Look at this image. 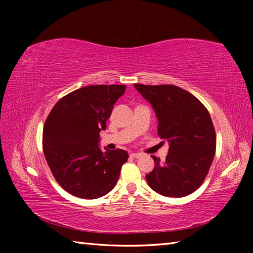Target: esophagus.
Segmentation results:
<instances>
[{"mask_svg":"<svg viewBox=\"0 0 253 253\" xmlns=\"http://www.w3.org/2000/svg\"><path fill=\"white\" fill-rule=\"evenodd\" d=\"M130 156L134 157V158H138V157L142 156V154H139V153H131Z\"/></svg>","mask_w":253,"mask_h":253,"instance_id":"obj_1","label":"esophagus"}]
</instances>
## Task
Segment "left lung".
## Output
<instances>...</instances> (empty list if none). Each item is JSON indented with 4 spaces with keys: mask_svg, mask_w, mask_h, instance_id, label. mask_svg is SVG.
<instances>
[{
    "mask_svg": "<svg viewBox=\"0 0 253 253\" xmlns=\"http://www.w3.org/2000/svg\"><path fill=\"white\" fill-rule=\"evenodd\" d=\"M134 87L152 105L161 138L169 148L164 163L153 156L155 168L146 181L156 193L182 198L203 183L215 154V130L207 108L192 93L172 84Z\"/></svg>",
    "mask_w": 253,
    "mask_h": 253,
    "instance_id": "8db88e82",
    "label": "left lung"
}]
</instances>
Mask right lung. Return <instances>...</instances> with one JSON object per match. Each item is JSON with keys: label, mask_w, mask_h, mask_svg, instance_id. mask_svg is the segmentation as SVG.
<instances>
[{"label": "right lung", "mask_w": 253, "mask_h": 253, "mask_svg": "<svg viewBox=\"0 0 253 253\" xmlns=\"http://www.w3.org/2000/svg\"><path fill=\"white\" fill-rule=\"evenodd\" d=\"M124 84L85 85L61 98L46 118L43 153L60 186L77 198L93 200L113 190L128 160L123 149L102 152L99 132Z\"/></svg>", "instance_id": "add662e5"}]
</instances>
